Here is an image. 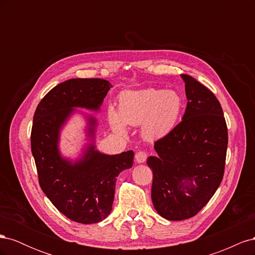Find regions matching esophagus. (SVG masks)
<instances>
[{
  "mask_svg": "<svg viewBox=\"0 0 255 255\" xmlns=\"http://www.w3.org/2000/svg\"><path fill=\"white\" fill-rule=\"evenodd\" d=\"M146 157H148V153L144 152V151H139L136 153L135 155V159L137 163H144V161L146 160Z\"/></svg>",
  "mask_w": 255,
  "mask_h": 255,
  "instance_id": "34e87169",
  "label": "esophagus"
}]
</instances>
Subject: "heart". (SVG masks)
<instances>
[{
	"label": "heart",
	"mask_w": 255,
	"mask_h": 255,
	"mask_svg": "<svg viewBox=\"0 0 255 255\" xmlns=\"http://www.w3.org/2000/svg\"><path fill=\"white\" fill-rule=\"evenodd\" d=\"M184 101L179 92L156 88L127 91L120 96L119 111L110 107L109 120L118 134H127V125H141L146 140H157L175 128L183 111Z\"/></svg>",
	"instance_id": "obj_1"
}]
</instances>
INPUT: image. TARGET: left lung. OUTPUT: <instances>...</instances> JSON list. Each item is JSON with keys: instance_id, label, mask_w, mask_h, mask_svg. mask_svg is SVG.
I'll return each mask as SVG.
<instances>
[{"instance_id": "obj_1", "label": "left lung", "mask_w": 255, "mask_h": 255, "mask_svg": "<svg viewBox=\"0 0 255 255\" xmlns=\"http://www.w3.org/2000/svg\"><path fill=\"white\" fill-rule=\"evenodd\" d=\"M187 106L182 121L154 143L156 156L146 160L153 172L151 197L168 220L194 217L219 187L225 173L228 128L213 92L182 74Z\"/></svg>"}]
</instances>
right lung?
Instances as JSON below:
<instances>
[{
  "label": "right lung",
  "instance_id": "1",
  "mask_svg": "<svg viewBox=\"0 0 255 255\" xmlns=\"http://www.w3.org/2000/svg\"><path fill=\"white\" fill-rule=\"evenodd\" d=\"M102 79H71L51 89L38 104L30 146L42 191L57 210L75 222L90 225L112 211L116 180L133 166L132 150L107 155L89 144L84 156L71 163L58 150L59 132L73 107L98 111L112 88ZM88 135L95 137L97 120L88 118Z\"/></svg>",
  "mask_w": 255,
  "mask_h": 255
}]
</instances>
